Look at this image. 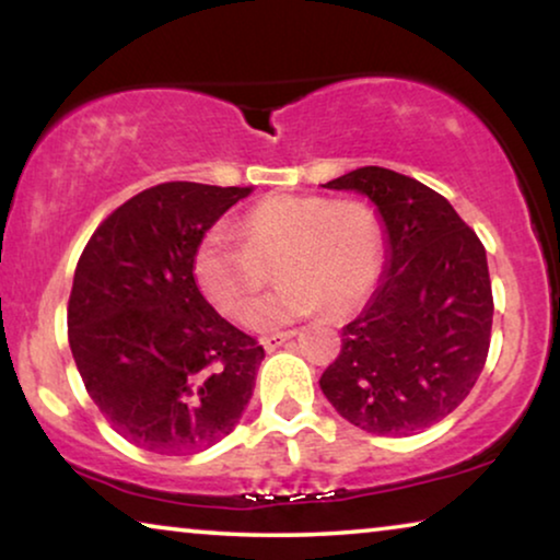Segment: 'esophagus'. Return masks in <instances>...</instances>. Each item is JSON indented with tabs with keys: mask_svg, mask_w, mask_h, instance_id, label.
Returning <instances> with one entry per match:
<instances>
[{
	"mask_svg": "<svg viewBox=\"0 0 560 560\" xmlns=\"http://www.w3.org/2000/svg\"><path fill=\"white\" fill-rule=\"evenodd\" d=\"M295 336V331H282V334H270V336H265L262 339V347L267 349V351H275V349H280L282 343L285 341H290Z\"/></svg>",
	"mask_w": 560,
	"mask_h": 560,
	"instance_id": "esophagus-1",
	"label": "esophagus"
}]
</instances>
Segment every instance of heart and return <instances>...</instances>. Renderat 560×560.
I'll use <instances>...</instances> for the list:
<instances>
[{
	"label": "heart",
	"instance_id": "heart-1",
	"mask_svg": "<svg viewBox=\"0 0 560 560\" xmlns=\"http://www.w3.org/2000/svg\"><path fill=\"white\" fill-rule=\"evenodd\" d=\"M236 242L224 229H209L194 255V278L224 316L247 324L275 264L287 280L278 296L257 312L270 328L324 305L334 316L359 308L385 270V224L357 198L278 194L244 213Z\"/></svg>",
	"mask_w": 560,
	"mask_h": 560
}]
</instances>
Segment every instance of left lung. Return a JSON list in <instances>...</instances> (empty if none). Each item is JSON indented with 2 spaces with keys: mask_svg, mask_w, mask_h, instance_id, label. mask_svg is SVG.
I'll return each mask as SVG.
<instances>
[{
  "mask_svg": "<svg viewBox=\"0 0 560 560\" xmlns=\"http://www.w3.org/2000/svg\"><path fill=\"white\" fill-rule=\"evenodd\" d=\"M324 188L377 203L389 262L362 316L341 328L320 389L366 433H420L454 412L485 370L494 313L485 244L441 194L387 167H357Z\"/></svg>",
  "mask_w": 560,
  "mask_h": 560,
  "instance_id": "obj_1",
  "label": "left lung"
}]
</instances>
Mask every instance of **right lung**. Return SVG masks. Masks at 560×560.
I'll return each instance as SVG.
<instances>
[{
  "label": "right lung",
  "instance_id": "obj_1",
  "mask_svg": "<svg viewBox=\"0 0 560 560\" xmlns=\"http://www.w3.org/2000/svg\"><path fill=\"white\" fill-rule=\"evenodd\" d=\"M252 188L171 180L106 217L75 265L68 343L96 408L135 446L186 456L240 423L265 349L194 278L201 236Z\"/></svg>",
  "mask_w": 560,
  "mask_h": 560
}]
</instances>
